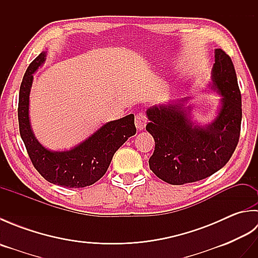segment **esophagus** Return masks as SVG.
<instances>
[{
  "instance_id": "1",
  "label": "esophagus",
  "mask_w": 258,
  "mask_h": 258,
  "mask_svg": "<svg viewBox=\"0 0 258 258\" xmlns=\"http://www.w3.org/2000/svg\"><path fill=\"white\" fill-rule=\"evenodd\" d=\"M146 123H147V118L145 115L143 113H140L135 116V126L136 128H138L139 131H142L145 128L146 126Z\"/></svg>"
}]
</instances>
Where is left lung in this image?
Returning a JSON list of instances; mask_svg holds the SVG:
<instances>
[{
	"instance_id": "8db88e82",
	"label": "left lung",
	"mask_w": 258,
	"mask_h": 258,
	"mask_svg": "<svg viewBox=\"0 0 258 258\" xmlns=\"http://www.w3.org/2000/svg\"><path fill=\"white\" fill-rule=\"evenodd\" d=\"M210 89L221 97L215 118L206 125L191 119L188 98L147 108L146 131L155 141L149 164L158 178L172 185L193 183L211 176L225 165L236 149L242 96L231 57L215 50Z\"/></svg>"
}]
</instances>
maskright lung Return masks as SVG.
Segmentation results:
<instances>
[{"label":"right lung","mask_w":258,"mask_h":258,"mask_svg":"<svg viewBox=\"0 0 258 258\" xmlns=\"http://www.w3.org/2000/svg\"><path fill=\"white\" fill-rule=\"evenodd\" d=\"M43 51L33 61L22 80L19 95L20 134L36 171L52 184L81 188L97 182L111 164L113 155L135 135L134 114L103 124L89 138L68 151H51L35 138L30 122V93L33 74L46 61Z\"/></svg>","instance_id":"right-lung-1"}]
</instances>
